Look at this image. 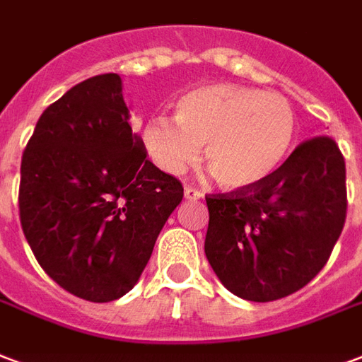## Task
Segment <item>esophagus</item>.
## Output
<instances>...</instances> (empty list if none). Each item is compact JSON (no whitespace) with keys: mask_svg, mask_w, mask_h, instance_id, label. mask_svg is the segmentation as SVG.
<instances>
[{"mask_svg":"<svg viewBox=\"0 0 362 362\" xmlns=\"http://www.w3.org/2000/svg\"><path fill=\"white\" fill-rule=\"evenodd\" d=\"M184 195H186V199H202L203 197L202 192L192 188V186H186V188H184Z\"/></svg>","mask_w":362,"mask_h":362,"instance_id":"obj_1","label":"esophagus"}]
</instances>
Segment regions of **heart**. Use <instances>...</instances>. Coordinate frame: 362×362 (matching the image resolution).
<instances>
[{"instance_id":"b5f03b06","label":"heart","mask_w":362,"mask_h":362,"mask_svg":"<svg viewBox=\"0 0 362 362\" xmlns=\"http://www.w3.org/2000/svg\"><path fill=\"white\" fill-rule=\"evenodd\" d=\"M297 113L282 93L238 84H205L176 101L174 120L153 117L141 144L159 168L184 173L205 146V167L222 188L261 186L290 157Z\"/></svg>"}]
</instances>
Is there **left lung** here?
<instances>
[{"mask_svg":"<svg viewBox=\"0 0 362 362\" xmlns=\"http://www.w3.org/2000/svg\"><path fill=\"white\" fill-rule=\"evenodd\" d=\"M205 255L234 296L267 303L317 276L345 224V160L336 141L299 144L272 178L209 195Z\"/></svg>","mask_w":362,"mask_h":362,"instance_id":"8db88e82","label":"left lung"}]
</instances>
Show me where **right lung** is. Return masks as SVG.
I'll use <instances>...</instances> for the list:
<instances>
[{"label":"right lung","mask_w":362,"mask_h":362,"mask_svg":"<svg viewBox=\"0 0 362 362\" xmlns=\"http://www.w3.org/2000/svg\"><path fill=\"white\" fill-rule=\"evenodd\" d=\"M119 74L80 82L45 109L21 163V226L47 276L107 303L140 280L184 197L128 124Z\"/></svg>","instance_id":"obj_1"}]
</instances>
